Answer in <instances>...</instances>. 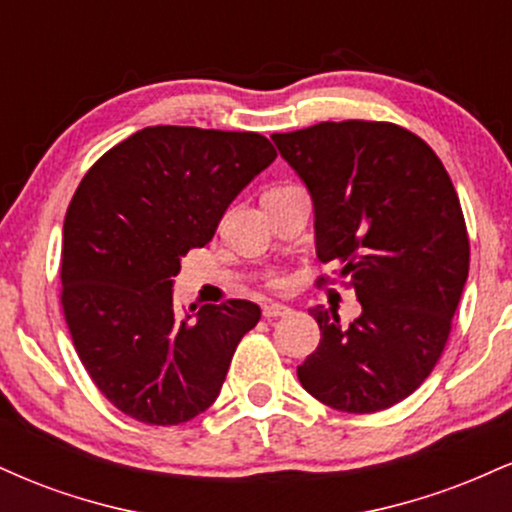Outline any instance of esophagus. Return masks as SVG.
I'll return each mask as SVG.
<instances>
[{
	"label": "esophagus",
	"instance_id": "34e87169",
	"mask_svg": "<svg viewBox=\"0 0 512 512\" xmlns=\"http://www.w3.org/2000/svg\"><path fill=\"white\" fill-rule=\"evenodd\" d=\"M262 313H264V317H267V320H272V317L289 315L291 308H289V305H284V303H267L262 308Z\"/></svg>",
	"mask_w": 512,
	"mask_h": 512
}]
</instances>
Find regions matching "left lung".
<instances>
[{
	"mask_svg": "<svg viewBox=\"0 0 512 512\" xmlns=\"http://www.w3.org/2000/svg\"><path fill=\"white\" fill-rule=\"evenodd\" d=\"M308 187L315 248L339 264L361 315L310 308L320 344L298 380L327 407L370 414L409 397L443 354L469 274V238L448 170L392 122H320L272 134Z\"/></svg>",
	"mask_w": 512,
	"mask_h": 512,
	"instance_id": "obj_1",
	"label": "left lung"
}]
</instances>
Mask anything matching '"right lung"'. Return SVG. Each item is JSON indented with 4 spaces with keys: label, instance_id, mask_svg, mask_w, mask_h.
Instances as JSON below:
<instances>
[{
    "label": "right lung",
    "instance_id": "right-lung-1",
    "mask_svg": "<svg viewBox=\"0 0 512 512\" xmlns=\"http://www.w3.org/2000/svg\"><path fill=\"white\" fill-rule=\"evenodd\" d=\"M276 158L257 132L144 127L74 192L62 231V310L76 354L122 414L178 426L219 397L260 305L178 313L187 250L214 238L228 204Z\"/></svg>",
    "mask_w": 512,
    "mask_h": 512
}]
</instances>
